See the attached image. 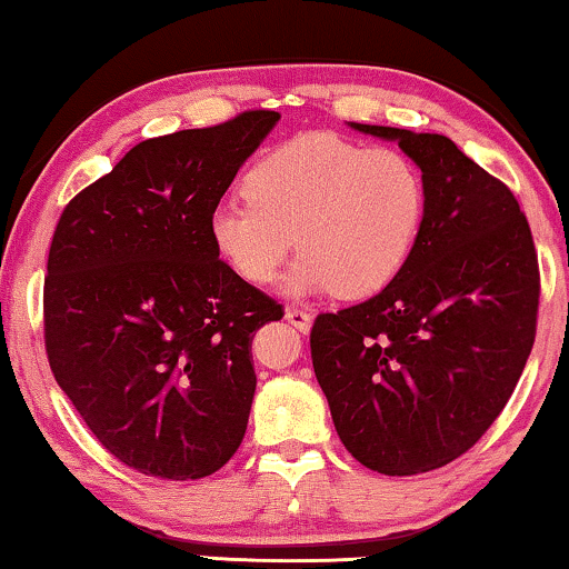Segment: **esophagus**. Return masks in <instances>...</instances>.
<instances>
[{"label": "esophagus", "mask_w": 569, "mask_h": 569, "mask_svg": "<svg viewBox=\"0 0 569 569\" xmlns=\"http://www.w3.org/2000/svg\"><path fill=\"white\" fill-rule=\"evenodd\" d=\"M284 318H287V323H292L295 329L302 333H308L310 326H313V318H310V313H306V310H300V308H287Z\"/></svg>", "instance_id": "esophagus-1"}]
</instances>
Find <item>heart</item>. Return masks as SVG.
<instances>
[{"label": "heart", "mask_w": 569, "mask_h": 569, "mask_svg": "<svg viewBox=\"0 0 569 569\" xmlns=\"http://www.w3.org/2000/svg\"><path fill=\"white\" fill-rule=\"evenodd\" d=\"M248 199L220 201L209 238L251 284L279 274L298 246L302 259L284 292L370 298L409 261L425 217V181L393 147L306 134L263 154L246 173Z\"/></svg>", "instance_id": "1"}]
</instances>
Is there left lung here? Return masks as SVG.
Masks as SVG:
<instances>
[{
    "instance_id": "left-lung-1",
    "label": "left lung",
    "mask_w": 569,
    "mask_h": 569,
    "mask_svg": "<svg viewBox=\"0 0 569 569\" xmlns=\"http://www.w3.org/2000/svg\"><path fill=\"white\" fill-rule=\"evenodd\" d=\"M422 170L409 261L376 298L316 318L310 355L339 440L386 477L440 469L489 430L536 337L539 263L508 186L442 134L352 123Z\"/></svg>"
}]
</instances>
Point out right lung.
Masks as SVG:
<instances>
[{
  "label": "right lung",
  "mask_w": 569,
  "mask_h": 569,
  "mask_svg": "<svg viewBox=\"0 0 569 569\" xmlns=\"http://www.w3.org/2000/svg\"><path fill=\"white\" fill-rule=\"evenodd\" d=\"M277 121L246 111L144 139L69 201L53 232V378L103 448L147 477H209L246 435L251 341L282 306L220 261L209 214Z\"/></svg>",
  "instance_id": "obj_1"
}]
</instances>
